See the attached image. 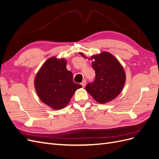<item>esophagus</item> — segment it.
Returning <instances> with one entry per match:
<instances>
[{"label":"esophagus","mask_w":159,"mask_h":159,"mask_svg":"<svg viewBox=\"0 0 159 159\" xmlns=\"http://www.w3.org/2000/svg\"><path fill=\"white\" fill-rule=\"evenodd\" d=\"M81 85L83 86V88H84L85 86V85H86V81L85 80H83L82 82L81 83Z\"/></svg>","instance_id":"esophagus-1"}]
</instances>
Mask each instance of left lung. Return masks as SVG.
I'll return each instance as SVG.
<instances>
[{"label": "left lung", "mask_w": 159, "mask_h": 159, "mask_svg": "<svg viewBox=\"0 0 159 159\" xmlns=\"http://www.w3.org/2000/svg\"><path fill=\"white\" fill-rule=\"evenodd\" d=\"M83 57L85 55L79 52ZM92 67L95 71V79L88 84L85 89L99 103L112 101L121 92L125 84L126 75L123 67L111 53L103 52L93 55Z\"/></svg>", "instance_id": "8db88e82"}]
</instances>
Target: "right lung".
I'll return each instance as SVG.
<instances>
[{
    "label": "right lung",
    "mask_w": 159,
    "mask_h": 159,
    "mask_svg": "<svg viewBox=\"0 0 159 159\" xmlns=\"http://www.w3.org/2000/svg\"><path fill=\"white\" fill-rule=\"evenodd\" d=\"M66 63L64 58L51 57L42 66L34 78L38 98L55 110L64 108L75 91L82 88L73 81V74L66 69Z\"/></svg>",
    "instance_id": "1"
}]
</instances>
